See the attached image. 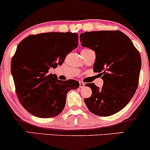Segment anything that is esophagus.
<instances>
[{
  "label": "esophagus",
  "instance_id": "obj_1",
  "mask_svg": "<svg viewBox=\"0 0 150 150\" xmlns=\"http://www.w3.org/2000/svg\"><path fill=\"white\" fill-rule=\"evenodd\" d=\"M79 83H80V88H82V87H84L85 86V84L83 82H82V81H80V82H79Z\"/></svg>",
  "mask_w": 150,
  "mask_h": 150
}]
</instances>
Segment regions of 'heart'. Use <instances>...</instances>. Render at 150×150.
Wrapping results in <instances>:
<instances>
[{"instance_id": "1", "label": "heart", "mask_w": 150, "mask_h": 150, "mask_svg": "<svg viewBox=\"0 0 150 150\" xmlns=\"http://www.w3.org/2000/svg\"><path fill=\"white\" fill-rule=\"evenodd\" d=\"M83 50H84V51H85V50H89V49H82V51H83Z\"/></svg>"}]
</instances>
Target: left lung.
<instances>
[{
    "instance_id": "obj_1",
    "label": "left lung",
    "mask_w": 150,
    "mask_h": 150,
    "mask_svg": "<svg viewBox=\"0 0 150 150\" xmlns=\"http://www.w3.org/2000/svg\"><path fill=\"white\" fill-rule=\"evenodd\" d=\"M81 45L96 53L94 72L104 80L99 89L94 83L86 84L92 89L85 103L97 116H109L128 104L136 92L141 69V56L128 36L118 30L85 32L80 36Z\"/></svg>"
}]
</instances>
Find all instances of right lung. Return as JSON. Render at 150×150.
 Masks as SVG:
<instances>
[{"instance_id":"add662e5","label":"right lung","mask_w":150,"mask_h":150,"mask_svg":"<svg viewBox=\"0 0 150 150\" xmlns=\"http://www.w3.org/2000/svg\"><path fill=\"white\" fill-rule=\"evenodd\" d=\"M78 34L48 32L32 34L18 44L11 61V73L17 97L33 116L48 118L62 112L67 93L77 89L75 80H58L49 73L62 65L67 55L77 47Z\"/></svg>"}]
</instances>
